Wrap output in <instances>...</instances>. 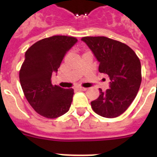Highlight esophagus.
Segmentation results:
<instances>
[{
    "label": "esophagus",
    "instance_id": "1",
    "mask_svg": "<svg viewBox=\"0 0 157 157\" xmlns=\"http://www.w3.org/2000/svg\"><path fill=\"white\" fill-rule=\"evenodd\" d=\"M76 89L79 90V91H86V88H85V87H82V86H78V87H76Z\"/></svg>",
    "mask_w": 157,
    "mask_h": 157
}]
</instances>
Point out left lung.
<instances>
[{
  "mask_svg": "<svg viewBox=\"0 0 157 157\" xmlns=\"http://www.w3.org/2000/svg\"><path fill=\"white\" fill-rule=\"evenodd\" d=\"M99 62L98 71L109 76V89L91 102L93 111L104 118H116L126 111L138 93L141 83V65L128 45L107 37H84Z\"/></svg>",
  "mask_w": 157,
  "mask_h": 157,
  "instance_id": "8db88e82",
  "label": "left lung"
}]
</instances>
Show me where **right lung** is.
Segmentation results:
<instances>
[{"instance_id":"right-lung-1","label":"right lung","mask_w":157,"mask_h":157,"mask_svg":"<svg viewBox=\"0 0 157 157\" xmlns=\"http://www.w3.org/2000/svg\"><path fill=\"white\" fill-rule=\"evenodd\" d=\"M76 42L74 37L52 36L39 40L26 51L19 72L20 83L29 104L45 118H58L71 105L74 90L53 86L51 76Z\"/></svg>"}]
</instances>
